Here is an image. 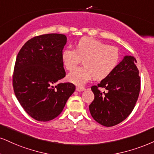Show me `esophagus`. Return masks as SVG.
Wrapping results in <instances>:
<instances>
[{"label":"esophagus","instance_id":"esophagus-1","mask_svg":"<svg viewBox=\"0 0 154 154\" xmlns=\"http://www.w3.org/2000/svg\"><path fill=\"white\" fill-rule=\"evenodd\" d=\"M76 91L79 92H81V91H85V88H83V87H81V86H77L76 87Z\"/></svg>","mask_w":154,"mask_h":154}]
</instances>
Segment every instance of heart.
<instances>
[{
  "label": "heart",
  "instance_id": "obj_1",
  "mask_svg": "<svg viewBox=\"0 0 154 154\" xmlns=\"http://www.w3.org/2000/svg\"><path fill=\"white\" fill-rule=\"evenodd\" d=\"M64 66L72 71L83 59V66L75 68L68 75L70 82L82 86L94 78L102 80L114 70L119 60L116 47L108 46L105 43L89 37H83L76 43L75 49L66 48L62 52Z\"/></svg>",
  "mask_w": 154,
  "mask_h": 154
}]
</instances>
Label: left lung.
<instances>
[{"label":"left lung","instance_id":"1","mask_svg":"<svg viewBox=\"0 0 154 154\" xmlns=\"http://www.w3.org/2000/svg\"><path fill=\"white\" fill-rule=\"evenodd\" d=\"M134 56H126L110 75L91 90L94 99L89 111L95 121L104 126H113L124 121L137 101L141 87L139 71ZM99 88L106 89L101 92Z\"/></svg>","mask_w":154,"mask_h":154}]
</instances>
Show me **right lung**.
I'll return each instance as SVG.
<instances>
[{
	"instance_id": "right-lung-1",
	"label": "right lung",
	"mask_w": 154,
	"mask_h": 154,
	"mask_svg": "<svg viewBox=\"0 0 154 154\" xmlns=\"http://www.w3.org/2000/svg\"><path fill=\"white\" fill-rule=\"evenodd\" d=\"M66 41L63 34L38 35L25 43L17 56L15 95L26 113L38 121L58 116L75 90L71 83L56 84L66 75L61 55Z\"/></svg>"
}]
</instances>
